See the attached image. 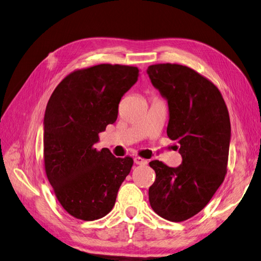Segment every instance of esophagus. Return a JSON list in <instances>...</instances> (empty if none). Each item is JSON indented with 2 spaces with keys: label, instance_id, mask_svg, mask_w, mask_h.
I'll list each match as a JSON object with an SVG mask.
<instances>
[{
  "label": "esophagus",
  "instance_id": "1",
  "mask_svg": "<svg viewBox=\"0 0 261 261\" xmlns=\"http://www.w3.org/2000/svg\"><path fill=\"white\" fill-rule=\"evenodd\" d=\"M134 162H135L137 165H146L148 163L147 160L143 159V158H140V156H136L135 159H134Z\"/></svg>",
  "mask_w": 261,
  "mask_h": 261
}]
</instances>
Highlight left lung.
<instances>
[{"instance_id": "8db88e82", "label": "left lung", "mask_w": 261, "mask_h": 261, "mask_svg": "<svg viewBox=\"0 0 261 261\" xmlns=\"http://www.w3.org/2000/svg\"><path fill=\"white\" fill-rule=\"evenodd\" d=\"M147 74L169 106V138L179 144L181 164L149 163L155 172L149 188L153 211L181 222L201 211L223 183L231 140L222 94L206 77L179 64L150 65Z\"/></svg>"}]
</instances>
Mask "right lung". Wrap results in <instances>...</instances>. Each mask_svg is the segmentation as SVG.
Here are the masks:
<instances>
[{"label":"right lung","mask_w":261,"mask_h":261,"mask_svg":"<svg viewBox=\"0 0 261 261\" xmlns=\"http://www.w3.org/2000/svg\"><path fill=\"white\" fill-rule=\"evenodd\" d=\"M139 76L135 66L100 64L67 75L46 105L43 158L55 196L70 216L84 221L112 210L118 188L133 167L130 156L115 158L94 148L99 133L113 124L118 103Z\"/></svg>","instance_id":"add662e5"}]
</instances>
